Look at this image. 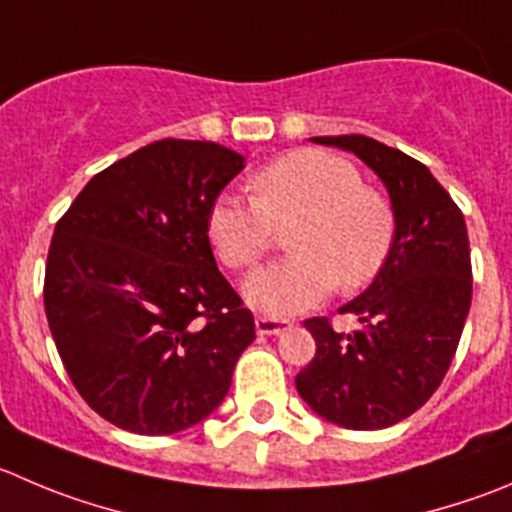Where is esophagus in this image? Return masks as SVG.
<instances>
[{
  "label": "esophagus",
  "mask_w": 512,
  "mask_h": 512,
  "mask_svg": "<svg viewBox=\"0 0 512 512\" xmlns=\"http://www.w3.org/2000/svg\"><path fill=\"white\" fill-rule=\"evenodd\" d=\"M289 319H276V316H256V332L261 337H271V334H279L284 329H289Z\"/></svg>",
  "instance_id": "34e87169"
}]
</instances>
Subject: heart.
Returning a JSON list of instances; mask_svg holds the SVG:
<instances>
[{"label": "heart", "instance_id": "b5f03b06", "mask_svg": "<svg viewBox=\"0 0 512 512\" xmlns=\"http://www.w3.org/2000/svg\"><path fill=\"white\" fill-rule=\"evenodd\" d=\"M289 231L294 256L253 271L243 284L248 304L266 314H296L337 286L357 291L387 266L394 246L392 203L364 186L354 163L329 150L304 148L256 170L251 201L218 196L206 216L208 241L233 271L253 266Z\"/></svg>", "mask_w": 512, "mask_h": 512}]
</instances>
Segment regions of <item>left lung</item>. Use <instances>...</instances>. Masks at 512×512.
Masks as SVG:
<instances>
[{"label": "left lung", "mask_w": 512, "mask_h": 512, "mask_svg": "<svg viewBox=\"0 0 512 512\" xmlns=\"http://www.w3.org/2000/svg\"><path fill=\"white\" fill-rule=\"evenodd\" d=\"M369 165L392 201L394 246L364 294L339 309L362 329L334 332L306 319L316 354L296 389L324 420L347 430H382L435 394L460 344L472 299L470 241L462 211L420 160L367 135H324Z\"/></svg>", "instance_id": "8db88e82"}]
</instances>
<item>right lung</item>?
<instances>
[{"instance_id":"add662e5","label":"right lung","mask_w":512,"mask_h":512,"mask_svg":"<svg viewBox=\"0 0 512 512\" xmlns=\"http://www.w3.org/2000/svg\"><path fill=\"white\" fill-rule=\"evenodd\" d=\"M243 155L155 140L87 183L57 221L45 311L72 384L115 427L173 435L206 420L256 339L213 259L206 216Z\"/></svg>"}]
</instances>
